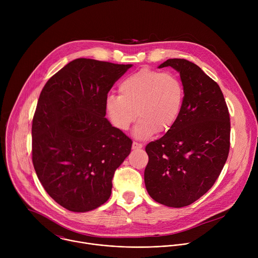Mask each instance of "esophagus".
Masks as SVG:
<instances>
[{"mask_svg": "<svg viewBox=\"0 0 258 258\" xmlns=\"http://www.w3.org/2000/svg\"><path fill=\"white\" fill-rule=\"evenodd\" d=\"M143 147V144H141V143H137V142H134L133 143V149L135 150V149H141Z\"/></svg>", "mask_w": 258, "mask_h": 258, "instance_id": "34e87169", "label": "esophagus"}]
</instances>
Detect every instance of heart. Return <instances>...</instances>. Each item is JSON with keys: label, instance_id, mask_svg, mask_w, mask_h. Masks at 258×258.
<instances>
[{"label": "heart", "instance_id": "heart-1", "mask_svg": "<svg viewBox=\"0 0 258 258\" xmlns=\"http://www.w3.org/2000/svg\"><path fill=\"white\" fill-rule=\"evenodd\" d=\"M119 96H108L105 111L111 124L127 131L140 117L133 135L145 140L155 133L168 132L176 122L183 104L185 91L180 80L171 72L142 68L118 86Z\"/></svg>", "mask_w": 258, "mask_h": 258}]
</instances>
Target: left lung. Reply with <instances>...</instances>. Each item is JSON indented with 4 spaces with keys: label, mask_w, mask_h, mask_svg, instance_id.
Returning a JSON list of instances; mask_svg holds the SVG:
<instances>
[{
    "label": "left lung",
    "mask_w": 258,
    "mask_h": 258,
    "mask_svg": "<svg viewBox=\"0 0 258 258\" xmlns=\"http://www.w3.org/2000/svg\"><path fill=\"white\" fill-rule=\"evenodd\" d=\"M185 91L180 114L159 140L146 146L144 172L150 197L168 207H183L203 196L222 171L230 150V115L218 85L196 64L168 59Z\"/></svg>",
    "instance_id": "8db88e82"
}]
</instances>
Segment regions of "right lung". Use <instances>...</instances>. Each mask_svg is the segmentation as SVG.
Wrapping results in <instances>:
<instances>
[{"instance_id": "1", "label": "right lung", "mask_w": 258, "mask_h": 258, "mask_svg": "<svg viewBox=\"0 0 258 258\" xmlns=\"http://www.w3.org/2000/svg\"><path fill=\"white\" fill-rule=\"evenodd\" d=\"M133 64L79 58L45 85L32 119V163L46 192L73 212L111 195L132 140L105 117L107 94Z\"/></svg>"}]
</instances>
